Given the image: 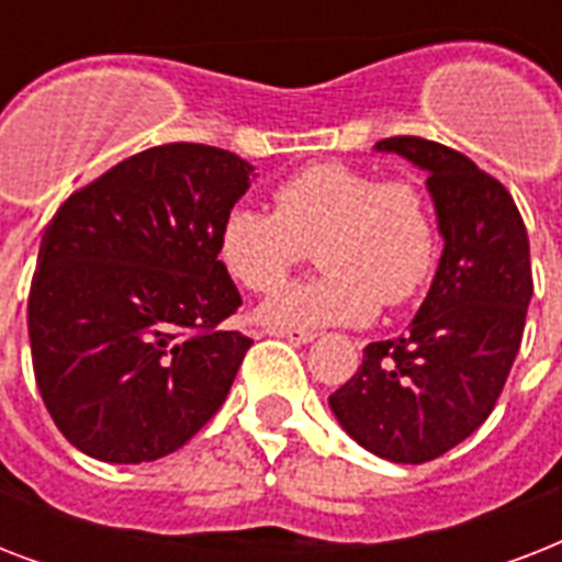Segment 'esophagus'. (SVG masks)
<instances>
[{
  "instance_id": "obj_1",
  "label": "esophagus",
  "mask_w": 562,
  "mask_h": 562,
  "mask_svg": "<svg viewBox=\"0 0 562 562\" xmlns=\"http://www.w3.org/2000/svg\"><path fill=\"white\" fill-rule=\"evenodd\" d=\"M268 333L291 344H312L317 338V333H312V329H268Z\"/></svg>"
}]
</instances>
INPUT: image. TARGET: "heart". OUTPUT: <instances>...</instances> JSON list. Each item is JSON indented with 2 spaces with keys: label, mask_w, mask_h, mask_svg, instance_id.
Segmentation results:
<instances>
[{
  "label": "heart",
  "mask_w": 562,
  "mask_h": 562,
  "mask_svg": "<svg viewBox=\"0 0 562 562\" xmlns=\"http://www.w3.org/2000/svg\"><path fill=\"white\" fill-rule=\"evenodd\" d=\"M271 210L238 203L221 218V265L254 294L277 291L317 245L321 277L259 308L271 329L368 324L379 306L423 294L440 259V224L414 180L347 162H312L271 189Z\"/></svg>",
  "instance_id": "b5f03b06"
}]
</instances>
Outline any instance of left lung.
<instances>
[{"label": "left lung", "mask_w": 562, "mask_h": 562, "mask_svg": "<svg viewBox=\"0 0 562 562\" xmlns=\"http://www.w3.org/2000/svg\"><path fill=\"white\" fill-rule=\"evenodd\" d=\"M375 151L400 154L428 175L443 256L408 333L368 344L359 373L329 396V408L368 452L426 463L496 408L522 344L531 250L510 192L470 157L419 136H391Z\"/></svg>", "instance_id": "1"}]
</instances>
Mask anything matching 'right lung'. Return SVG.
Listing matches in <instances>:
<instances>
[{"mask_svg":"<svg viewBox=\"0 0 562 562\" xmlns=\"http://www.w3.org/2000/svg\"><path fill=\"white\" fill-rule=\"evenodd\" d=\"M254 166L169 143L72 192L29 294L34 379L60 435L108 463L157 461L224 405L250 338L221 329L241 294L218 227Z\"/></svg>","mask_w":562,"mask_h":562,"instance_id":"add662e5","label":"right lung"}]
</instances>
